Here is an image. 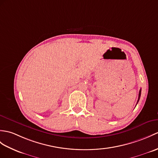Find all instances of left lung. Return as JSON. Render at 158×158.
Wrapping results in <instances>:
<instances>
[{"label":"left lung","mask_w":158,"mask_h":158,"mask_svg":"<svg viewBox=\"0 0 158 158\" xmlns=\"http://www.w3.org/2000/svg\"><path fill=\"white\" fill-rule=\"evenodd\" d=\"M141 89L139 90V98H138V100H137V104L139 102V99H140V97H141Z\"/></svg>","instance_id":"left-lung-1"}]
</instances>
